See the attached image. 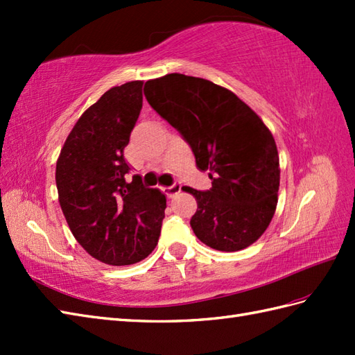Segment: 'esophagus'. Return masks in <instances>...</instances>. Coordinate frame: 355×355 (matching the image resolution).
Returning a JSON list of instances; mask_svg holds the SVG:
<instances>
[{
	"mask_svg": "<svg viewBox=\"0 0 355 355\" xmlns=\"http://www.w3.org/2000/svg\"><path fill=\"white\" fill-rule=\"evenodd\" d=\"M164 192H166V195H168L169 198L177 197V195H178L180 192H182V184L175 183V184H172V186H169V187H164Z\"/></svg>",
	"mask_w": 355,
	"mask_h": 355,
	"instance_id": "obj_1",
	"label": "esophagus"
}]
</instances>
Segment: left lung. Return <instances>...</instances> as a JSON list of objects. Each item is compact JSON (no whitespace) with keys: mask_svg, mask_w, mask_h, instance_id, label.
<instances>
[{"mask_svg":"<svg viewBox=\"0 0 355 355\" xmlns=\"http://www.w3.org/2000/svg\"><path fill=\"white\" fill-rule=\"evenodd\" d=\"M145 97L189 143L212 189L186 187L198 209L195 235L220 252H238L267 230L277 205L279 154L262 119L230 89L171 73L145 84Z\"/></svg>","mask_w":355,"mask_h":355,"instance_id":"1","label":"left lung"}]
</instances>
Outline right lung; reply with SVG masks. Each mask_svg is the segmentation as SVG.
Instances as JSON below:
<instances>
[{"label": "right lung", "instance_id": "add662e5", "mask_svg": "<svg viewBox=\"0 0 355 355\" xmlns=\"http://www.w3.org/2000/svg\"><path fill=\"white\" fill-rule=\"evenodd\" d=\"M143 80L112 87L84 111L56 162L59 205L84 250L108 266H131L154 250L166 197L139 175L128 183L123 149L141 105Z\"/></svg>", "mask_w": 355, "mask_h": 355}]
</instances>
